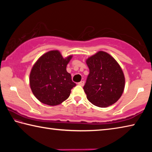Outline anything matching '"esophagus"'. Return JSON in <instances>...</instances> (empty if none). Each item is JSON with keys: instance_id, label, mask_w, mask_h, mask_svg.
<instances>
[{"instance_id": "34e87169", "label": "esophagus", "mask_w": 152, "mask_h": 152, "mask_svg": "<svg viewBox=\"0 0 152 152\" xmlns=\"http://www.w3.org/2000/svg\"><path fill=\"white\" fill-rule=\"evenodd\" d=\"M78 85L79 86H83L84 85V81H81L80 82L78 83Z\"/></svg>"}]
</instances>
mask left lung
Returning <instances> with one entry per match:
<instances>
[{
    "label": "left lung",
    "instance_id": "8db88e82",
    "mask_svg": "<svg viewBox=\"0 0 152 152\" xmlns=\"http://www.w3.org/2000/svg\"><path fill=\"white\" fill-rule=\"evenodd\" d=\"M86 63L90 70L83 88L87 99L99 107L115 104L125 88V76L119 64L103 51L87 58Z\"/></svg>",
    "mask_w": 152,
    "mask_h": 152
}]
</instances>
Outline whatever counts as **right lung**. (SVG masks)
I'll return each instance as SVG.
<instances>
[{
  "label": "right lung",
  "mask_w": 152,
  "mask_h": 152,
  "mask_svg": "<svg viewBox=\"0 0 152 152\" xmlns=\"http://www.w3.org/2000/svg\"><path fill=\"white\" fill-rule=\"evenodd\" d=\"M72 55L63 58L60 51L51 50L43 54L33 66L29 85L34 96L42 103L56 106L65 101L76 86L66 66Z\"/></svg>",
  "instance_id": "add662e5"
}]
</instances>
